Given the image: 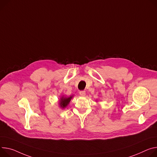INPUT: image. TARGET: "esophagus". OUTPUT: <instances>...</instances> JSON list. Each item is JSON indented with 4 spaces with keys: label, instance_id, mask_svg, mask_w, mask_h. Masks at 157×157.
I'll return each instance as SVG.
<instances>
[{
    "label": "esophagus",
    "instance_id": "34e87169",
    "mask_svg": "<svg viewBox=\"0 0 157 157\" xmlns=\"http://www.w3.org/2000/svg\"><path fill=\"white\" fill-rule=\"evenodd\" d=\"M79 94L81 96H85V95H86V92H85L84 91H79Z\"/></svg>",
    "mask_w": 157,
    "mask_h": 157
}]
</instances>
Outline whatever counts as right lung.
<instances>
[{
    "mask_svg": "<svg viewBox=\"0 0 157 157\" xmlns=\"http://www.w3.org/2000/svg\"><path fill=\"white\" fill-rule=\"evenodd\" d=\"M73 96H70L69 97H65V96H63L60 98V100L59 102V106L61 108H65L69 105L70 101L71 100V99L73 98Z\"/></svg>",
    "mask_w": 157,
    "mask_h": 157,
    "instance_id": "obj_1",
    "label": "right lung"
}]
</instances>
